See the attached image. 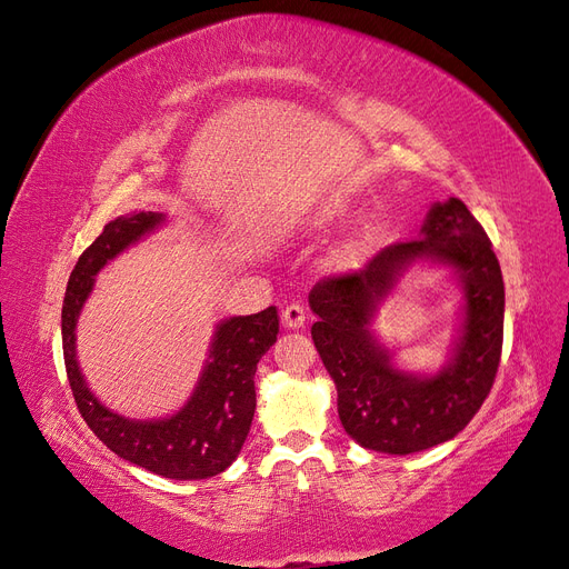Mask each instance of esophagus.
<instances>
[{"mask_svg":"<svg viewBox=\"0 0 569 569\" xmlns=\"http://www.w3.org/2000/svg\"><path fill=\"white\" fill-rule=\"evenodd\" d=\"M281 319H283V327L300 329L305 325V310L300 308V305H288L283 315H281Z\"/></svg>","mask_w":569,"mask_h":569,"instance_id":"obj_1","label":"esophagus"}]
</instances>
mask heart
I'll return each instance as SVG.
<instances>
[{
  "label": "heart",
  "mask_w": 569,
  "mask_h": 569,
  "mask_svg": "<svg viewBox=\"0 0 569 569\" xmlns=\"http://www.w3.org/2000/svg\"><path fill=\"white\" fill-rule=\"evenodd\" d=\"M337 218H339L337 209H327V211H317V213H312L308 218H302L300 226L302 228H310V230H325L331 223H337ZM375 236H377L375 228L368 226L353 242H348V244L341 247V250L333 252L331 267L337 269V271H351V269H356L360 261L366 259V252H368V247L372 244Z\"/></svg>",
  "instance_id": "1"
}]
</instances>
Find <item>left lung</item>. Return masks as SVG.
<instances>
[{"label":"left lung","instance_id":"left-lung-1","mask_svg":"<svg viewBox=\"0 0 569 569\" xmlns=\"http://www.w3.org/2000/svg\"><path fill=\"white\" fill-rule=\"evenodd\" d=\"M420 260L455 270L465 296L452 358L435 376L397 369L371 331L379 305ZM310 310L315 348L337 385L341 426L360 447L403 457L442 445L490 395L502 353L505 283L486 230L461 199L435 201L420 238L385 247L366 269L319 281Z\"/></svg>","mask_w":569,"mask_h":569}]
</instances>
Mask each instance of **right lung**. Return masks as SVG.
Wrapping results in <instances>:
<instances>
[{
    "instance_id": "right-lung-1",
    "label": "right lung",
    "mask_w": 569,
    "mask_h": 569,
    "mask_svg": "<svg viewBox=\"0 0 569 569\" xmlns=\"http://www.w3.org/2000/svg\"><path fill=\"white\" fill-rule=\"evenodd\" d=\"M163 221L166 216L156 211L114 218L79 257L62 305L64 366L86 426L114 455L156 476L201 480L226 471L250 432L257 409V362L279 333V312L273 305L257 315L230 317L216 325L209 358L192 397L180 411L166 418L137 420L114 413L96 399L77 360V322L96 286V273Z\"/></svg>"
}]
</instances>
